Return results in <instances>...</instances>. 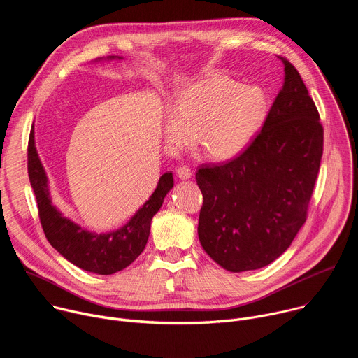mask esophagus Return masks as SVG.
I'll return each instance as SVG.
<instances>
[{
  "label": "esophagus",
  "instance_id": "34e87169",
  "mask_svg": "<svg viewBox=\"0 0 358 358\" xmlns=\"http://www.w3.org/2000/svg\"><path fill=\"white\" fill-rule=\"evenodd\" d=\"M176 174H177V177L181 178V180H188V178L192 177V171H191V169L187 167V166H180V167L176 170Z\"/></svg>",
  "mask_w": 358,
  "mask_h": 358
}]
</instances>
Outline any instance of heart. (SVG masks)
<instances>
[{"label": "heart", "instance_id": "b5f03b06", "mask_svg": "<svg viewBox=\"0 0 358 358\" xmlns=\"http://www.w3.org/2000/svg\"><path fill=\"white\" fill-rule=\"evenodd\" d=\"M268 113L265 92L227 76L189 85L166 117L163 133L169 145L182 148L196 141L214 160L235 159L258 134Z\"/></svg>", "mask_w": 358, "mask_h": 358}]
</instances>
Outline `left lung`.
Here are the masks:
<instances>
[{"label": "left lung", "instance_id": "obj_1", "mask_svg": "<svg viewBox=\"0 0 358 358\" xmlns=\"http://www.w3.org/2000/svg\"><path fill=\"white\" fill-rule=\"evenodd\" d=\"M283 86L262 130L238 157L201 166L199 242L229 272L261 269L308 218L323 156V126L297 69L282 57Z\"/></svg>", "mask_w": 358, "mask_h": 358}]
</instances>
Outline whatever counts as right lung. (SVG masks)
Masks as SVG:
<instances>
[{
    "label": "right lung",
    "instance_id": "right-lung-1",
    "mask_svg": "<svg viewBox=\"0 0 358 358\" xmlns=\"http://www.w3.org/2000/svg\"><path fill=\"white\" fill-rule=\"evenodd\" d=\"M115 58L119 57L108 59ZM28 176L36 198L39 221L49 243L75 266L97 275H113L137 259L147 243L151 220L174 185L173 174L164 173L155 192L124 227L109 234H94L80 228L52 206L48 177L35 148L34 130L28 141Z\"/></svg>",
    "mask_w": 358,
    "mask_h": 358
}]
</instances>
